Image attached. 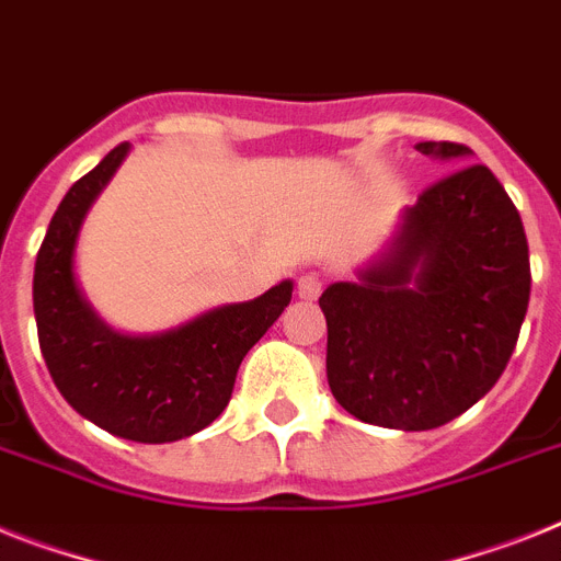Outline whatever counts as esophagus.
Returning a JSON list of instances; mask_svg holds the SVG:
<instances>
[{
	"label": "esophagus",
	"instance_id": "obj_1",
	"mask_svg": "<svg viewBox=\"0 0 561 561\" xmlns=\"http://www.w3.org/2000/svg\"><path fill=\"white\" fill-rule=\"evenodd\" d=\"M296 294H299V299H317L322 294V279H319L317 273H305L299 285H296Z\"/></svg>",
	"mask_w": 561,
	"mask_h": 561
}]
</instances>
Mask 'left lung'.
Masks as SVG:
<instances>
[{
	"label": "left lung",
	"mask_w": 561,
	"mask_h": 561,
	"mask_svg": "<svg viewBox=\"0 0 561 561\" xmlns=\"http://www.w3.org/2000/svg\"><path fill=\"white\" fill-rule=\"evenodd\" d=\"M416 150L442 162L470 157L456 142ZM528 299L519 210L484 164H459L402 210L379 256L319 296L331 393L368 425H445L496 385Z\"/></svg>",
	"instance_id": "left-lung-1"
}]
</instances>
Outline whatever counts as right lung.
I'll return each mask as SVG.
<instances>
[{
	"mask_svg": "<svg viewBox=\"0 0 561 561\" xmlns=\"http://www.w3.org/2000/svg\"><path fill=\"white\" fill-rule=\"evenodd\" d=\"M130 153L113 148L65 193L33 267L39 347L65 402L102 431L145 445L199 433L228 408L244 353L290 305L294 282L251 302L210 308L159 333H122L99 317L77 279L84 216Z\"/></svg>",
	"mask_w": 561,
	"mask_h": 561,
	"instance_id": "1",
	"label": "right lung"
}]
</instances>
